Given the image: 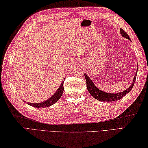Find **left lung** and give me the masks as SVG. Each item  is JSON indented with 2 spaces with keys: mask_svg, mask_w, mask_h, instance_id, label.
<instances>
[{
  "mask_svg": "<svg viewBox=\"0 0 148 148\" xmlns=\"http://www.w3.org/2000/svg\"><path fill=\"white\" fill-rule=\"evenodd\" d=\"M120 33L122 37H124L126 39H129V40L131 41L128 34L126 33L123 29H120ZM137 73H138V68H137L136 73L134 77V79H133L131 86H129V88H126L125 90L122 91L121 92L116 93H107L104 91L101 90L97 87L95 85L93 84V82L92 81L91 79L87 76V75L86 73H84V75H85V80L86 82V88H87L88 91L90 93V95L93 97V98H95V99L101 102H114V101H116V100L121 99L122 97L125 96L127 93H128L131 90L136 81Z\"/></svg>",
  "mask_w": 148,
  "mask_h": 148,
  "instance_id": "1",
  "label": "left lung"
}]
</instances>
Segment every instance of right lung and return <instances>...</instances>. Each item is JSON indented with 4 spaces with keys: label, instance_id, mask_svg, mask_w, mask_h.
<instances>
[{
    "label": "right lung",
    "instance_id": "add662e5",
    "mask_svg": "<svg viewBox=\"0 0 148 148\" xmlns=\"http://www.w3.org/2000/svg\"><path fill=\"white\" fill-rule=\"evenodd\" d=\"M63 83L64 82H62V84H61L60 87L57 89V90L56 92L54 93V94L50 97L49 99L48 100H45V101H43L40 103H30V102H24L26 103H27L28 105H29L32 107H34L36 108H45V107H48L53 105L54 103H55L56 102H58L61 97H62L63 92L64 90V87H63Z\"/></svg>",
    "mask_w": 148,
    "mask_h": 148
}]
</instances>
